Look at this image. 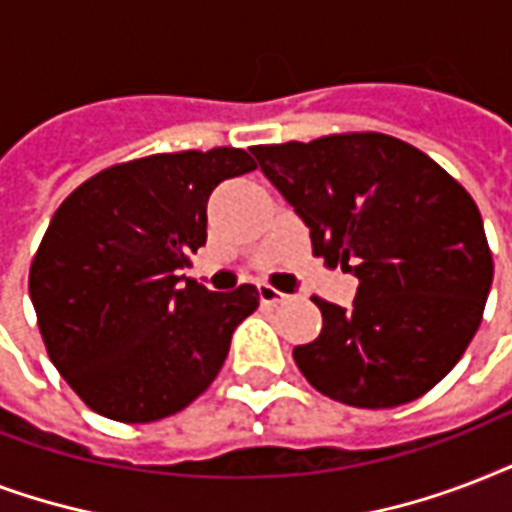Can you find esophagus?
I'll return each instance as SVG.
<instances>
[{"instance_id":"esophagus-1","label":"esophagus","mask_w":512,"mask_h":512,"mask_svg":"<svg viewBox=\"0 0 512 512\" xmlns=\"http://www.w3.org/2000/svg\"><path fill=\"white\" fill-rule=\"evenodd\" d=\"M259 299H261V304H283L288 296H285V293H280V291H275L272 285L261 283L259 285Z\"/></svg>"}]
</instances>
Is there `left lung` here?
<instances>
[{
  "label": "left lung",
  "instance_id": "1",
  "mask_svg": "<svg viewBox=\"0 0 512 512\" xmlns=\"http://www.w3.org/2000/svg\"><path fill=\"white\" fill-rule=\"evenodd\" d=\"M312 253L358 277L352 307L315 299L323 328L293 350L307 382L358 408L417 400L481 326L494 264L473 197L425 152L384 133L253 146Z\"/></svg>",
  "mask_w": 512,
  "mask_h": 512
}]
</instances>
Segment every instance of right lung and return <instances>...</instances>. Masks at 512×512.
Masks as SVG:
<instances>
[{"mask_svg": "<svg viewBox=\"0 0 512 512\" xmlns=\"http://www.w3.org/2000/svg\"><path fill=\"white\" fill-rule=\"evenodd\" d=\"M253 168L227 146L152 154L87 178L55 211L31 261V304L53 366L101 417L157 422L221 371L259 291H208L176 269L205 245L213 189Z\"/></svg>", "mask_w": 512, "mask_h": 512, "instance_id": "1", "label": "right lung"}]
</instances>
